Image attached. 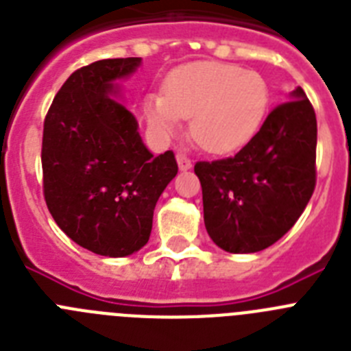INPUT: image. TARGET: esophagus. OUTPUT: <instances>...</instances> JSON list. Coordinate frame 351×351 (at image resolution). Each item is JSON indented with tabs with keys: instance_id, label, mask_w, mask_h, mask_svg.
Segmentation results:
<instances>
[{
	"instance_id": "esophagus-1",
	"label": "esophagus",
	"mask_w": 351,
	"mask_h": 351,
	"mask_svg": "<svg viewBox=\"0 0 351 351\" xmlns=\"http://www.w3.org/2000/svg\"><path fill=\"white\" fill-rule=\"evenodd\" d=\"M178 163L181 170H190L191 169V160L186 154H178Z\"/></svg>"
}]
</instances>
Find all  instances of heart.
<instances>
[{
    "label": "heart",
    "instance_id": "obj_1",
    "mask_svg": "<svg viewBox=\"0 0 351 351\" xmlns=\"http://www.w3.org/2000/svg\"><path fill=\"white\" fill-rule=\"evenodd\" d=\"M269 107V86L260 73L234 64L202 61L173 70L165 95H151L145 116L161 133L191 119L198 147L213 154L234 153L255 137Z\"/></svg>",
    "mask_w": 351,
    "mask_h": 351
}]
</instances>
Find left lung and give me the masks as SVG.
Here are the masks:
<instances>
[{"instance_id":"1","label":"left lung","mask_w":351,"mask_h":351,"mask_svg":"<svg viewBox=\"0 0 351 351\" xmlns=\"http://www.w3.org/2000/svg\"><path fill=\"white\" fill-rule=\"evenodd\" d=\"M269 112L235 156L197 161L204 221L216 246L256 253L295 225L316 186V116L302 88Z\"/></svg>"}]
</instances>
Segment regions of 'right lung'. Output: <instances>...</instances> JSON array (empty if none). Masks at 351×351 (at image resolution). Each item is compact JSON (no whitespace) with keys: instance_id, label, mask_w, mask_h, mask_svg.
Returning a JSON list of instances; mask_svg holds the SVG:
<instances>
[{"instance_id":"1","label":"right lung","mask_w":351,"mask_h":351,"mask_svg":"<svg viewBox=\"0 0 351 351\" xmlns=\"http://www.w3.org/2000/svg\"><path fill=\"white\" fill-rule=\"evenodd\" d=\"M141 58L101 60L75 70L52 100L42 138L43 197L61 230L101 256L145 246L158 198L178 173L172 151L153 156L114 80Z\"/></svg>"}]
</instances>
